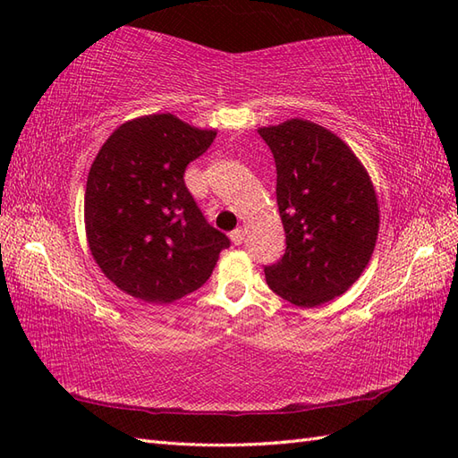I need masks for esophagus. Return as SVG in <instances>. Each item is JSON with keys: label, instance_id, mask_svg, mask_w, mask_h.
I'll list each match as a JSON object with an SVG mask.
<instances>
[{"label": "esophagus", "instance_id": "obj_1", "mask_svg": "<svg viewBox=\"0 0 458 458\" xmlns=\"http://www.w3.org/2000/svg\"><path fill=\"white\" fill-rule=\"evenodd\" d=\"M244 230H242V228H236L234 232H232V234H230V240H232V244H234V246H240L242 244V242H244Z\"/></svg>", "mask_w": 458, "mask_h": 458}]
</instances>
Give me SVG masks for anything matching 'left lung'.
<instances>
[{
    "label": "left lung",
    "mask_w": 458,
    "mask_h": 458,
    "mask_svg": "<svg viewBox=\"0 0 458 458\" xmlns=\"http://www.w3.org/2000/svg\"><path fill=\"white\" fill-rule=\"evenodd\" d=\"M274 153L285 254L266 266L269 289L297 307L343 295L374 254L379 210L364 165L333 131L309 120L258 130Z\"/></svg>",
    "instance_id": "8db88e82"
}]
</instances>
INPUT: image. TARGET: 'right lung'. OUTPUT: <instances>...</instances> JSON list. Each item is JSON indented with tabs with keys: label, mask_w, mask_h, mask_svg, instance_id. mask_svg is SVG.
Wrapping results in <instances>:
<instances>
[{
	"label": "right lung",
	"mask_w": 458,
	"mask_h": 458,
	"mask_svg": "<svg viewBox=\"0 0 458 458\" xmlns=\"http://www.w3.org/2000/svg\"><path fill=\"white\" fill-rule=\"evenodd\" d=\"M214 138V130L153 114L122 123L96 155L84 194L86 238L123 293L173 303L207 284L230 246L184 184L187 165Z\"/></svg>",
	"instance_id": "add662e5"
}]
</instances>
